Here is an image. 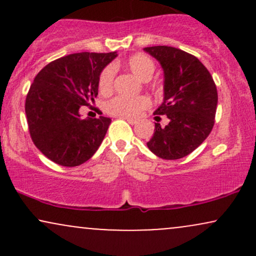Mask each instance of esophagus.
Masks as SVG:
<instances>
[{"instance_id": "esophagus-1", "label": "esophagus", "mask_w": 256, "mask_h": 256, "mask_svg": "<svg viewBox=\"0 0 256 256\" xmlns=\"http://www.w3.org/2000/svg\"><path fill=\"white\" fill-rule=\"evenodd\" d=\"M124 119L128 122V124H131V125H134V124H137V122H138L137 119H132V118H124Z\"/></svg>"}]
</instances>
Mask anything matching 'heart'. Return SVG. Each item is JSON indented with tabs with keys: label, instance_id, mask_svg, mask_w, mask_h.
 <instances>
[{
	"label": "heart",
	"instance_id": "1",
	"mask_svg": "<svg viewBox=\"0 0 256 256\" xmlns=\"http://www.w3.org/2000/svg\"><path fill=\"white\" fill-rule=\"evenodd\" d=\"M128 68L131 70L138 78L142 80H148L155 71V64L150 58L146 54L131 55L126 61ZM114 67L107 66L102 70L98 77V89L101 92H110L113 88L114 82ZM150 107V100L146 96H136V98H128V96H116L106 102L104 110L110 116H136L142 110Z\"/></svg>",
	"mask_w": 256,
	"mask_h": 256
}]
</instances>
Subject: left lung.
I'll use <instances>...</instances> for the list:
<instances>
[{"label": "left lung", "instance_id": "8db88e82", "mask_svg": "<svg viewBox=\"0 0 256 256\" xmlns=\"http://www.w3.org/2000/svg\"><path fill=\"white\" fill-rule=\"evenodd\" d=\"M165 72L164 102L154 112V134L146 146L165 160H177L195 150L214 126L218 91L210 71L198 58L167 46H146ZM169 122L162 126L160 116Z\"/></svg>", "mask_w": 256, "mask_h": 256}]
</instances>
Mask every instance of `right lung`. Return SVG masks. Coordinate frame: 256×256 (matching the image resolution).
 Listing matches in <instances>:
<instances>
[{"instance_id": "1", "label": "right lung", "mask_w": 256, "mask_h": 256, "mask_svg": "<svg viewBox=\"0 0 256 256\" xmlns=\"http://www.w3.org/2000/svg\"><path fill=\"white\" fill-rule=\"evenodd\" d=\"M116 52H77L43 67L31 84L25 113L32 142L40 152L66 167L84 164L95 154L112 120L82 119L79 108L98 94L102 70Z\"/></svg>"}]
</instances>
